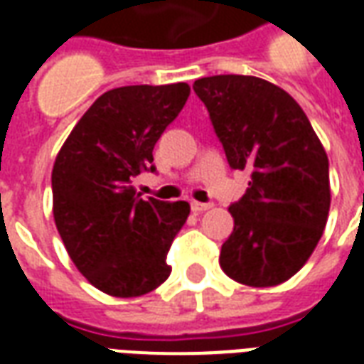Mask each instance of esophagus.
I'll return each mask as SVG.
<instances>
[{
  "mask_svg": "<svg viewBox=\"0 0 364 364\" xmlns=\"http://www.w3.org/2000/svg\"><path fill=\"white\" fill-rule=\"evenodd\" d=\"M191 208H193V213H205V210H208V208H213V205L210 203H198V200H193L191 203Z\"/></svg>",
  "mask_w": 364,
  "mask_h": 364,
  "instance_id": "1",
  "label": "esophagus"
}]
</instances>
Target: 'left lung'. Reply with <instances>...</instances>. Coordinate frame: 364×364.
Returning <instances> with one entry per match:
<instances>
[{
    "label": "left lung",
    "instance_id": "obj_1",
    "mask_svg": "<svg viewBox=\"0 0 364 364\" xmlns=\"http://www.w3.org/2000/svg\"><path fill=\"white\" fill-rule=\"evenodd\" d=\"M193 90L208 109L232 169L252 173L228 210L234 230L220 267L236 282L267 289L296 274L328 222V154L300 105L255 75L200 77Z\"/></svg>",
    "mask_w": 364,
    "mask_h": 364
}]
</instances>
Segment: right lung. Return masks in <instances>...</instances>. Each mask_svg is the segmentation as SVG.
Returning a JSON list of instances; mask_svg holds the SVG:
<instances>
[{
	"mask_svg": "<svg viewBox=\"0 0 364 364\" xmlns=\"http://www.w3.org/2000/svg\"><path fill=\"white\" fill-rule=\"evenodd\" d=\"M191 87L127 85L103 93L77 120L52 169V213L77 271L105 294L158 289L189 203L142 198L134 179L154 171V146L181 112Z\"/></svg>",
	"mask_w": 364,
	"mask_h": 364,
	"instance_id": "1",
	"label": "right lung"
}]
</instances>
